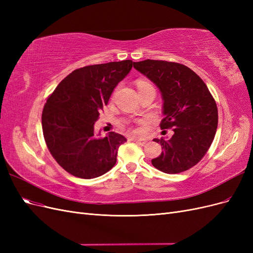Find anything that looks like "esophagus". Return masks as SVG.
I'll return each mask as SVG.
<instances>
[{"label":"esophagus","instance_id":"1","mask_svg":"<svg viewBox=\"0 0 253 253\" xmlns=\"http://www.w3.org/2000/svg\"><path fill=\"white\" fill-rule=\"evenodd\" d=\"M129 140L132 141H141L142 143L147 142L148 141V138H144V137H137V136H132L131 138H129Z\"/></svg>","mask_w":253,"mask_h":253}]
</instances>
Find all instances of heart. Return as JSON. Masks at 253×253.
Wrapping results in <instances>:
<instances>
[{"mask_svg": "<svg viewBox=\"0 0 253 253\" xmlns=\"http://www.w3.org/2000/svg\"><path fill=\"white\" fill-rule=\"evenodd\" d=\"M137 86H138V88H144V87H150L152 86L151 84L147 81H143V80H139L138 82H137Z\"/></svg>", "mask_w": 253, "mask_h": 253, "instance_id": "obj_1", "label": "heart"}]
</instances>
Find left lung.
<instances>
[{"label":"left lung","instance_id":"obj_1","mask_svg":"<svg viewBox=\"0 0 253 253\" xmlns=\"http://www.w3.org/2000/svg\"><path fill=\"white\" fill-rule=\"evenodd\" d=\"M134 68L159 88L164 102L160 127L174 132L169 139H154L163 152L152 165L168 174L191 169L209 150L217 128V106L208 87L179 63L148 59L135 62Z\"/></svg>","mask_w":253,"mask_h":253}]
</instances>
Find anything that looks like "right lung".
Masks as SVG:
<instances>
[{
  "mask_svg": "<svg viewBox=\"0 0 253 253\" xmlns=\"http://www.w3.org/2000/svg\"><path fill=\"white\" fill-rule=\"evenodd\" d=\"M132 60L84 66L59 83L42 113L45 142L56 162L76 177L90 179L116 164L125 136L95 134L94 126L117 84L132 70Z\"/></svg>",
  "mask_w": 253,
  "mask_h": 253,
  "instance_id": "add662e5",
  "label": "right lung"
}]
</instances>
